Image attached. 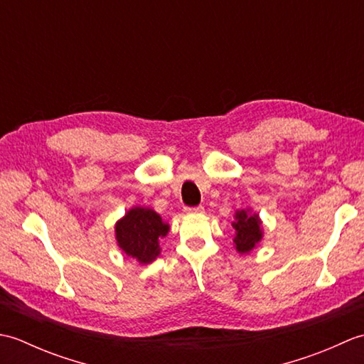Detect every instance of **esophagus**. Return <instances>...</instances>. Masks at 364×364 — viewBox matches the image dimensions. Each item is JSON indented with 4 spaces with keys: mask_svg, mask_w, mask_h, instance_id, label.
Here are the masks:
<instances>
[{
    "mask_svg": "<svg viewBox=\"0 0 364 364\" xmlns=\"http://www.w3.org/2000/svg\"><path fill=\"white\" fill-rule=\"evenodd\" d=\"M205 208L200 205V206H186L184 208V211L189 213V214H197V213H203Z\"/></svg>",
    "mask_w": 364,
    "mask_h": 364,
    "instance_id": "obj_1",
    "label": "esophagus"
}]
</instances>
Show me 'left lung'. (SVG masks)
I'll list each match as a JSON object with an SVG mask.
<instances>
[{"instance_id": "1", "label": "left lung", "mask_w": 364, "mask_h": 364, "mask_svg": "<svg viewBox=\"0 0 364 364\" xmlns=\"http://www.w3.org/2000/svg\"><path fill=\"white\" fill-rule=\"evenodd\" d=\"M233 228L236 230L233 242L239 253H249L262 237L261 220L258 214H249V211L245 210L236 213V222H233Z\"/></svg>"}]
</instances>
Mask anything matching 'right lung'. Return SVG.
I'll return each mask as SVG.
<instances>
[{"mask_svg":"<svg viewBox=\"0 0 364 364\" xmlns=\"http://www.w3.org/2000/svg\"><path fill=\"white\" fill-rule=\"evenodd\" d=\"M168 233V225L150 208L136 206L115 223V237L120 249L141 264L156 259L159 239Z\"/></svg>","mask_w":364,"mask_h":364,"instance_id":"right-lung-1","label":"right lung"}]
</instances>
